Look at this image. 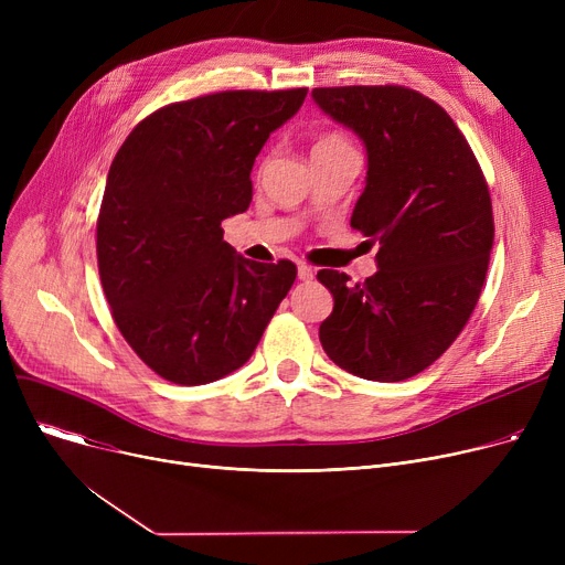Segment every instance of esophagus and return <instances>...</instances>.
Wrapping results in <instances>:
<instances>
[{"mask_svg":"<svg viewBox=\"0 0 565 565\" xmlns=\"http://www.w3.org/2000/svg\"><path fill=\"white\" fill-rule=\"evenodd\" d=\"M313 275H316V273H313L311 265H307V263H300V265H298V277H300L302 281H311Z\"/></svg>","mask_w":565,"mask_h":565,"instance_id":"34e87169","label":"esophagus"}]
</instances>
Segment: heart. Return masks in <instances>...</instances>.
Masks as SVG:
<instances>
[{
  "instance_id": "1",
  "label": "heart",
  "mask_w": 565,
  "mask_h": 565,
  "mask_svg": "<svg viewBox=\"0 0 565 565\" xmlns=\"http://www.w3.org/2000/svg\"><path fill=\"white\" fill-rule=\"evenodd\" d=\"M345 143H348V139H345L343 135H339V132H330V135L320 137V139H318V143H316L313 148H330V146H345Z\"/></svg>"
}]
</instances>
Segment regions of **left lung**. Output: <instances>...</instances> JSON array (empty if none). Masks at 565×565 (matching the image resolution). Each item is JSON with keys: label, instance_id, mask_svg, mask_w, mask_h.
<instances>
[{"label": "left lung", "instance_id": "obj_1", "mask_svg": "<svg viewBox=\"0 0 565 565\" xmlns=\"http://www.w3.org/2000/svg\"><path fill=\"white\" fill-rule=\"evenodd\" d=\"M313 100L366 143V188L350 226L377 247L364 284L320 270L334 298L320 343L343 371L398 382L458 339L486 284L494 241L481 164L454 118L398 84L318 86Z\"/></svg>", "mask_w": 565, "mask_h": 565}]
</instances>
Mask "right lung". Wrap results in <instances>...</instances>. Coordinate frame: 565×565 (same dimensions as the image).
I'll list each match as a JSON object with an SVG mask.
<instances>
[{
  "label": "right lung",
  "mask_w": 565,
  "mask_h": 565,
  "mask_svg": "<svg viewBox=\"0 0 565 565\" xmlns=\"http://www.w3.org/2000/svg\"><path fill=\"white\" fill-rule=\"evenodd\" d=\"M307 92L241 88L164 105L109 167L96 224L100 284L118 332L173 384L241 369L298 277L288 258L237 256L222 222L249 207L254 160Z\"/></svg>",
  "instance_id": "obj_1"
}]
</instances>
